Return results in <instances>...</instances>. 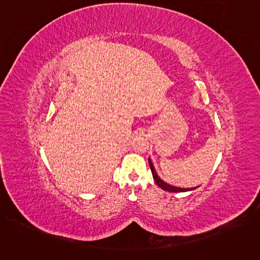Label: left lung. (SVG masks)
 Segmentation results:
<instances>
[{
  "label": "left lung",
  "instance_id": "1",
  "mask_svg": "<svg viewBox=\"0 0 260 260\" xmlns=\"http://www.w3.org/2000/svg\"><path fill=\"white\" fill-rule=\"evenodd\" d=\"M148 161H149V165H150V169H151V172H152L153 179H154V181L156 182V184L158 185V186H159L161 189H164V190H166V191H170V192H185V191H191V190H193V189H196V188L199 187V186H198V187H193V188H180V187H176V186H173V185H170V184L166 183V182H165L164 180H161V179L159 178V176L156 174V171H155V169H154V166H153L151 159L148 158Z\"/></svg>",
  "mask_w": 260,
  "mask_h": 260
}]
</instances>
